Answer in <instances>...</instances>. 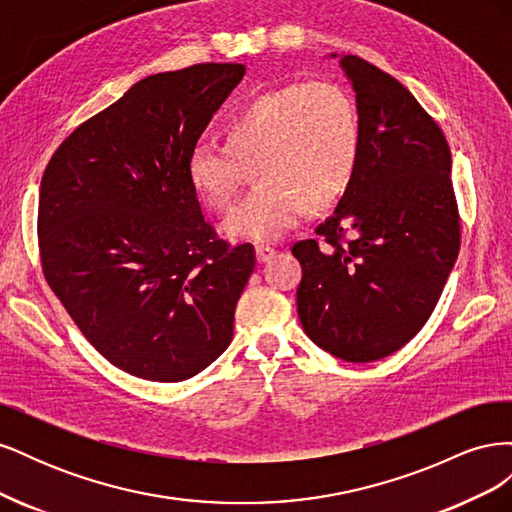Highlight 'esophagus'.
<instances>
[{"instance_id": "esophagus-1", "label": "esophagus", "mask_w": 512, "mask_h": 512, "mask_svg": "<svg viewBox=\"0 0 512 512\" xmlns=\"http://www.w3.org/2000/svg\"><path fill=\"white\" fill-rule=\"evenodd\" d=\"M275 254H277L275 247H271V245H258L256 247V258H258L260 265H262V262H269Z\"/></svg>"}]
</instances>
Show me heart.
I'll return each mask as SVG.
<instances>
[{
    "instance_id": "obj_1",
    "label": "heart",
    "mask_w": 512,
    "mask_h": 512,
    "mask_svg": "<svg viewBox=\"0 0 512 512\" xmlns=\"http://www.w3.org/2000/svg\"><path fill=\"white\" fill-rule=\"evenodd\" d=\"M224 145L203 138L185 158L194 194L218 215L237 205L247 170L256 190L224 224L232 239L275 241L309 209L342 198L361 160V119L331 83H290L224 119Z\"/></svg>"
}]
</instances>
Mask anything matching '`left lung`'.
Instances as JSON below:
<instances>
[{
  "label": "left lung",
  "instance_id": "obj_1",
  "mask_svg": "<svg viewBox=\"0 0 512 512\" xmlns=\"http://www.w3.org/2000/svg\"><path fill=\"white\" fill-rule=\"evenodd\" d=\"M331 57H339L331 53ZM361 119V160L324 239L294 243L297 312L316 346L348 363L406 346L436 307L459 254L451 149L391 74L339 57Z\"/></svg>",
  "mask_w": 512,
  "mask_h": 512
}]
</instances>
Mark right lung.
Instances as JSON below:
<instances>
[{
	"mask_svg": "<svg viewBox=\"0 0 512 512\" xmlns=\"http://www.w3.org/2000/svg\"><path fill=\"white\" fill-rule=\"evenodd\" d=\"M243 74L196 64L147 76L76 128L44 170L46 282L87 342L136 378L188 380L230 346L256 254L215 237L185 158Z\"/></svg>",
	"mask_w": 512,
	"mask_h": 512,
	"instance_id": "1",
	"label": "right lung"
}]
</instances>
